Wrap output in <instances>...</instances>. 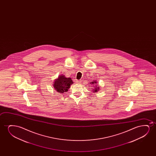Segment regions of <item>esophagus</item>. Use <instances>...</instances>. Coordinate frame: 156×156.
Masks as SVG:
<instances>
[{"instance_id": "esophagus-1", "label": "esophagus", "mask_w": 156, "mask_h": 156, "mask_svg": "<svg viewBox=\"0 0 156 156\" xmlns=\"http://www.w3.org/2000/svg\"><path fill=\"white\" fill-rule=\"evenodd\" d=\"M75 83H80L81 81L80 80H77V79H75Z\"/></svg>"}]
</instances>
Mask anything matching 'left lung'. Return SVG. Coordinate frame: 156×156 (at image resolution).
Instances as JSON below:
<instances>
[{
	"label": "left lung",
	"instance_id": "8db88e82",
	"mask_svg": "<svg viewBox=\"0 0 156 156\" xmlns=\"http://www.w3.org/2000/svg\"><path fill=\"white\" fill-rule=\"evenodd\" d=\"M92 84H96V82L95 81H93V82H92ZM95 86V90H94V92H97V91H98V90H99V87H98V86Z\"/></svg>",
	"mask_w": 156,
	"mask_h": 156
}]
</instances>
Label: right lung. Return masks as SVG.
I'll use <instances>...</instances> for the list:
<instances>
[{
    "mask_svg": "<svg viewBox=\"0 0 156 156\" xmlns=\"http://www.w3.org/2000/svg\"><path fill=\"white\" fill-rule=\"evenodd\" d=\"M73 81L71 78H66L64 77V75H61L55 80L53 86L58 92L63 93L68 91Z\"/></svg>",
    "mask_w": 156,
    "mask_h": 156,
    "instance_id": "add662e5",
    "label": "right lung"
}]
</instances>
